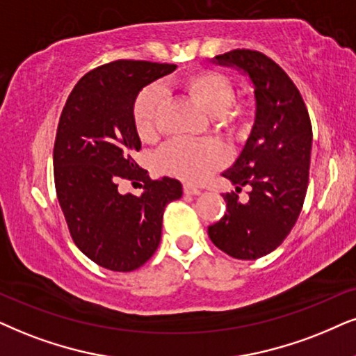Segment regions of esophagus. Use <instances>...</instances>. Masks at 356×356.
<instances>
[{
	"label": "esophagus",
	"instance_id": "obj_1",
	"mask_svg": "<svg viewBox=\"0 0 356 356\" xmlns=\"http://www.w3.org/2000/svg\"><path fill=\"white\" fill-rule=\"evenodd\" d=\"M184 193H187V195H199V193H202V188L192 186V184H184Z\"/></svg>",
	"mask_w": 356,
	"mask_h": 356
}]
</instances>
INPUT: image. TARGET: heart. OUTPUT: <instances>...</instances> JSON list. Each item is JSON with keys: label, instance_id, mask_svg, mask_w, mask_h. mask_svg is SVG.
Wrapping results in <instances>:
<instances>
[{"label": "heart", "instance_id": "b5f03b06", "mask_svg": "<svg viewBox=\"0 0 356 356\" xmlns=\"http://www.w3.org/2000/svg\"><path fill=\"white\" fill-rule=\"evenodd\" d=\"M174 88L181 90L202 110L215 117L218 126L227 131H238L245 124V111L233 105L235 90L223 74L213 70H192L174 80ZM164 92L151 85L139 92L133 105V121L138 136L152 141L159 133L161 115L164 110ZM225 163V151L213 141H179L169 143L157 156L159 168L184 181L197 182L205 179Z\"/></svg>", "mask_w": 356, "mask_h": 356}]
</instances>
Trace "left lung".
<instances>
[{
  "label": "left lung",
  "mask_w": 356,
  "mask_h": 356,
  "mask_svg": "<svg viewBox=\"0 0 356 356\" xmlns=\"http://www.w3.org/2000/svg\"><path fill=\"white\" fill-rule=\"evenodd\" d=\"M236 67L254 87V123L243 151L222 174L236 192L250 186L248 202L225 193L227 211L209 236L236 259H258L277 248L302 210L309 184L312 126L298 87L268 56L235 49L213 58Z\"/></svg>",
  "instance_id": "left-lung-1"
}]
</instances>
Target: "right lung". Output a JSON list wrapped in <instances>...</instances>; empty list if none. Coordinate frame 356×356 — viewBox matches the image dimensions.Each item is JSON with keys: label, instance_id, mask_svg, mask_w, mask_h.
<instances>
[{"label": "right lung", "instance_id": "1", "mask_svg": "<svg viewBox=\"0 0 356 356\" xmlns=\"http://www.w3.org/2000/svg\"><path fill=\"white\" fill-rule=\"evenodd\" d=\"M174 64L115 60L79 80L58 120L54 181L70 236L98 266L128 273L154 254L169 202L182 184L152 181L134 163L141 149L133 105L143 87L175 70ZM120 178L145 184L141 196L118 192Z\"/></svg>", "mask_w": 356, "mask_h": 356}]
</instances>
